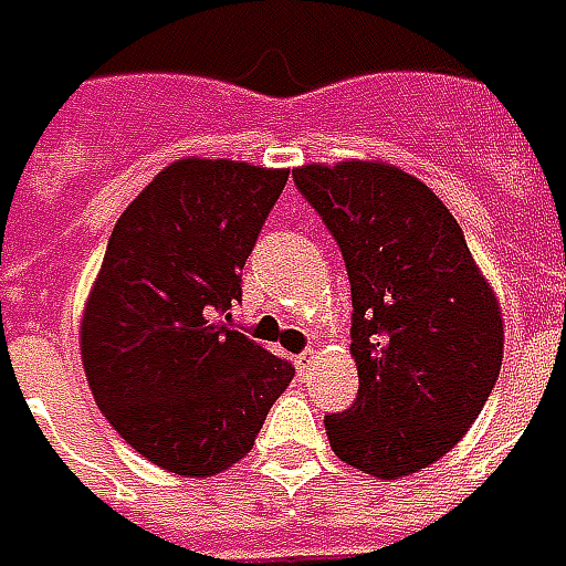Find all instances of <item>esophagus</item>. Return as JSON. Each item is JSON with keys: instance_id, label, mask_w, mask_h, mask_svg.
Wrapping results in <instances>:
<instances>
[{"instance_id": "esophagus-1", "label": "esophagus", "mask_w": 566, "mask_h": 566, "mask_svg": "<svg viewBox=\"0 0 566 566\" xmlns=\"http://www.w3.org/2000/svg\"><path fill=\"white\" fill-rule=\"evenodd\" d=\"M314 363H316V356H314V350H304V354H298L295 356V368H298V371H311V368H314Z\"/></svg>"}]
</instances>
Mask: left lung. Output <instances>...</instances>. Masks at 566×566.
I'll use <instances>...</instances> for the list:
<instances>
[{
    "label": "left lung",
    "mask_w": 566,
    "mask_h": 566,
    "mask_svg": "<svg viewBox=\"0 0 566 566\" xmlns=\"http://www.w3.org/2000/svg\"><path fill=\"white\" fill-rule=\"evenodd\" d=\"M292 179L350 276L356 402L328 415L332 451L402 479L454 448L503 366V314L436 191L380 161L304 164Z\"/></svg>",
    "instance_id": "obj_1"
}]
</instances>
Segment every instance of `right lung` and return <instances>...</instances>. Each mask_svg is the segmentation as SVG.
<instances>
[{"mask_svg": "<svg viewBox=\"0 0 566 566\" xmlns=\"http://www.w3.org/2000/svg\"><path fill=\"white\" fill-rule=\"evenodd\" d=\"M290 170L182 158L115 222L82 314V366L124 442L182 479L250 454L295 368L222 323Z\"/></svg>", "mask_w": 566, "mask_h": 566, "instance_id": "1", "label": "right lung"}]
</instances>
